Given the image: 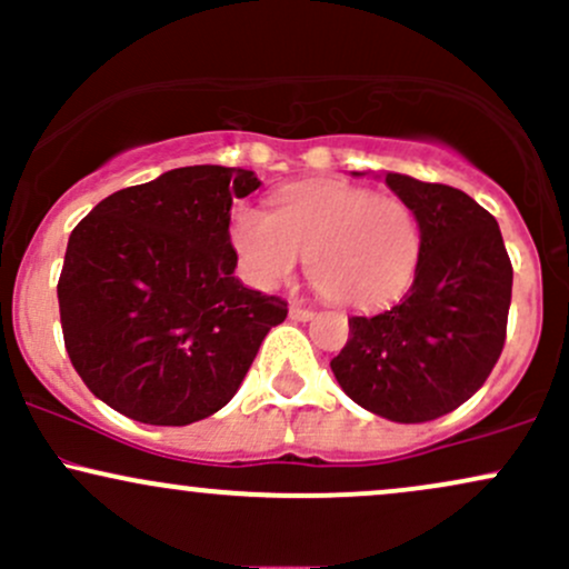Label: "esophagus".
<instances>
[{
  "instance_id": "1",
  "label": "esophagus",
  "mask_w": 569,
  "mask_h": 569,
  "mask_svg": "<svg viewBox=\"0 0 569 569\" xmlns=\"http://www.w3.org/2000/svg\"><path fill=\"white\" fill-rule=\"evenodd\" d=\"M289 316L293 318V321H310V318H312V310H310V307H299V305H291Z\"/></svg>"
}]
</instances>
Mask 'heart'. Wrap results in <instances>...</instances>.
I'll return each instance as SVG.
<instances>
[{"label":"heart","mask_w":569,"mask_h":569,"mask_svg":"<svg viewBox=\"0 0 569 569\" xmlns=\"http://www.w3.org/2000/svg\"><path fill=\"white\" fill-rule=\"evenodd\" d=\"M230 238L257 289L286 283L307 253L312 283L342 307H380L409 286L420 259V221L409 202L345 181H299L276 211L240 206Z\"/></svg>","instance_id":"1"}]
</instances>
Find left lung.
Returning <instances> with one entry per match:
<instances>
[{
    "instance_id": "8db88e82",
    "label": "left lung",
    "mask_w": 569,
    "mask_h": 569,
    "mask_svg": "<svg viewBox=\"0 0 569 569\" xmlns=\"http://www.w3.org/2000/svg\"><path fill=\"white\" fill-rule=\"evenodd\" d=\"M375 179L415 211L420 259L401 302L348 318V345L331 371L371 415L428 422L466 403L498 363L511 307V259L492 213L460 189L393 171Z\"/></svg>"
}]
</instances>
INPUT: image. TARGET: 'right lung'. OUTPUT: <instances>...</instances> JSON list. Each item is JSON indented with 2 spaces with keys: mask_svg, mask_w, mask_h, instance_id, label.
<instances>
[{
  "mask_svg": "<svg viewBox=\"0 0 569 569\" xmlns=\"http://www.w3.org/2000/svg\"><path fill=\"white\" fill-rule=\"evenodd\" d=\"M253 171L189 166L109 194L71 232L58 307L90 393L147 426H189L238 393L289 307L234 278L230 208Z\"/></svg>",
  "mask_w": 569,
  "mask_h": 569,
  "instance_id": "add662e5",
  "label": "right lung"
}]
</instances>
